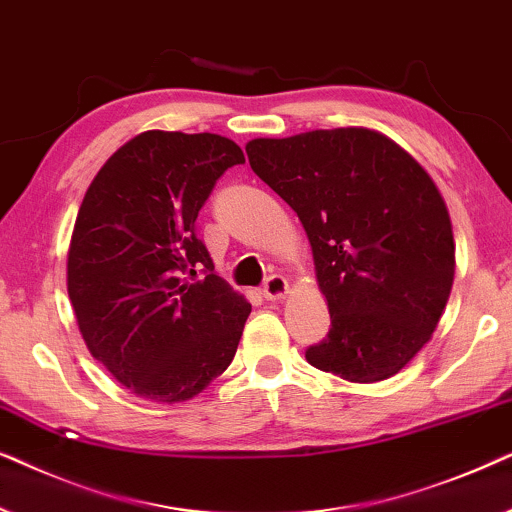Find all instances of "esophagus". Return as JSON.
Here are the masks:
<instances>
[{"label":"esophagus","mask_w":512,"mask_h":512,"mask_svg":"<svg viewBox=\"0 0 512 512\" xmlns=\"http://www.w3.org/2000/svg\"><path fill=\"white\" fill-rule=\"evenodd\" d=\"M285 292H288V281H285V276L281 274L269 276L262 285V295L267 299H281L285 297Z\"/></svg>","instance_id":"1"}]
</instances>
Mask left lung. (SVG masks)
Listing matches in <instances>:
<instances>
[{
    "mask_svg": "<svg viewBox=\"0 0 512 512\" xmlns=\"http://www.w3.org/2000/svg\"><path fill=\"white\" fill-rule=\"evenodd\" d=\"M245 152L311 241L330 332L306 360L356 384L393 377L431 339L454 281L452 224L433 180L367 128L257 138Z\"/></svg>",
    "mask_w": 512,
    "mask_h": 512,
    "instance_id": "obj_1",
    "label": "left lung"
}]
</instances>
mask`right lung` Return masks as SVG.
I'll use <instances>...</instances> for the list:
<instances>
[{
    "mask_svg": "<svg viewBox=\"0 0 512 512\" xmlns=\"http://www.w3.org/2000/svg\"><path fill=\"white\" fill-rule=\"evenodd\" d=\"M245 156L215 133L147 131L81 201L67 292L88 351L135 395L194 398L227 370L250 304L215 274L196 217Z\"/></svg>",
    "mask_w": 512,
    "mask_h": 512,
    "instance_id": "right-lung-1",
    "label": "right lung"
}]
</instances>
